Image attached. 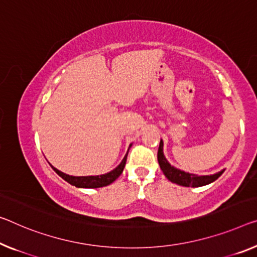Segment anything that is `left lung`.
Returning <instances> with one entry per match:
<instances>
[{
  "label": "left lung",
  "mask_w": 257,
  "mask_h": 257,
  "mask_svg": "<svg viewBox=\"0 0 257 257\" xmlns=\"http://www.w3.org/2000/svg\"><path fill=\"white\" fill-rule=\"evenodd\" d=\"M157 160H159V164L162 169V171L164 173V176L167 177L171 183H175L177 185H180V186H185V187L206 186V185L211 184L212 181L218 179L219 177L222 176V173L225 171L224 169V170H220L219 172L214 173V175L197 176V175H194V173L185 172L183 170H179L175 167H172L164 156L163 141H162V139L160 142L159 152H157Z\"/></svg>",
  "instance_id": "8db88e82"
}]
</instances>
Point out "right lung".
Masks as SVG:
<instances>
[{"label":"right lung","instance_id":"right-lung-1","mask_svg":"<svg viewBox=\"0 0 257 257\" xmlns=\"http://www.w3.org/2000/svg\"><path fill=\"white\" fill-rule=\"evenodd\" d=\"M131 146L132 145H130V147H131ZM127 153H126V155L124 156L123 161L120 162L119 165H118L117 168L111 170V171L108 173H104V175H100V176H82V177L70 176V175H66V173H64V172L60 171V170H57L56 168H54L51 164L50 165L58 176L62 177L63 179H64L65 181H68V183L72 185V186H76L78 188H98V187L108 186V185L113 183V181H115L118 177L121 175V172H123L125 164H126Z\"/></svg>","mask_w":257,"mask_h":257}]
</instances>
